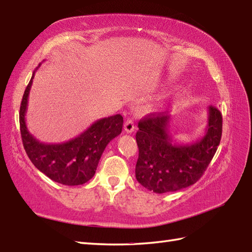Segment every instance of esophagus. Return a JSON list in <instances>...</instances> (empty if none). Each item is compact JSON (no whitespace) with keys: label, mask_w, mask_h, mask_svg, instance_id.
Instances as JSON below:
<instances>
[{"label":"esophagus","mask_w":252,"mask_h":252,"mask_svg":"<svg viewBox=\"0 0 252 252\" xmlns=\"http://www.w3.org/2000/svg\"><path fill=\"white\" fill-rule=\"evenodd\" d=\"M125 130L126 133H132L134 132L135 130V125H134V121L131 120V119H127L126 122L125 123Z\"/></svg>","instance_id":"obj_1"}]
</instances>
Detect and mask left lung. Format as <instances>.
Segmentation results:
<instances>
[{
    "instance_id": "8db88e82",
    "label": "left lung",
    "mask_w": 252,
    "mask_h": 252,
    "mask_svg": "<svg viewBox=\"0 0 252 252\" xmlns=\"http://www.w3.org/2000/svg\"><path fill=\"white\" fill-rule=\"evenodd\" d=\"M170 121L171 117L162 112L144 117L138 122L135 136L138 146L136 180L157 194L195 184L215 156L222 136V114L217 107H208L206 132L195 143H172Z\"/></svg>"
}]
</instances>
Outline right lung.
<instances>
[{
  "label": "right lung",
  "instance_id": "add662e5",
  "mask_svg": "<svg viewBox=\"0 0 252 252\" xmlns=\"http://www.w3.org/2000/svg\"><path fill=\"white\" fill-rule=\"evenodd\" d=\"M34 72L25 90L19 111L20 134L25 151L35 168L57 183L68 186L87 183L94 176L106 146L121 133L123 117L115 115L95 121L89 129L66 143H41L30 134L25 119Z\"/></svg>",
  "mask_w": 252,
  "mask_h": 252
}]
</instances>
